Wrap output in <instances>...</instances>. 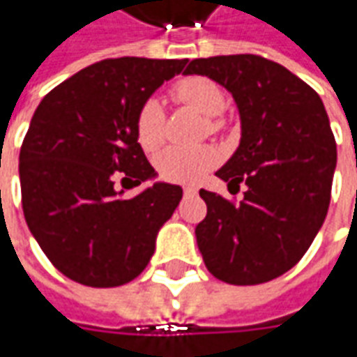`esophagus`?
I'll return each instance as SVG.
<instances>
[{"label": "esophagus", "instance_id": "34e87169", "mask_svg": "<svg viewBox=\"0 0 357 357\" xmlns=\"http://www.w3.org/2000/svg\"><path fill=\"white\" fill-rule=\"evenodd\" d=\"M183 190H185L186 197H192V195H197V188H195V186H185Z\"/></svg>", "mask_w": 357, "mask_h": 357}]
</instances>
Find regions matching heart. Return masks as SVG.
I'll list each match as a JSON object with an SVG mask.
<instances>
[{
	"instance_id": "b5f03b06",
	"label": "heart",
	"mask_w": 357,
	"mask_h": 357,
	"mask_svg": "<svg viewBox=\"0 0 357 357\" xmlns=\"http://www.w3.org/2000/svg\"><path fill=\"white\" fill-rule=\"evenodd\" d=\"M172 97L197 109L204 117H216L225 109L220 87L206 77H186L172 87ZM211 129H218V121H211ZM137 139L144 151H155L162 141V105L158 99H146L137 115ZM218 151L213 146L181 149L171 146L155 158L158 174L171 183H197L216 167Z\"/></svg>"
}]
</instances>
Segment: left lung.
Instances as JSON below:
<instances>
[{"label": "left lung", "instance_id": "obj_1", "mask_svg": "<svg viewBox=\"0 0 357 357\" xmlns=\"http://www.w3.org/2000/svg\"><path fill=\"white\" fill-rule=\"evenodd\" d=\"M185 75L222 85L240 115L238 149L216 176L246 192L232 204L200 188L206 216L195 234L202 260L227 284L274 280L306 254L330 206L337 153L322 99L258 55L195 59Z\"/></svg>", "mask_w": 357, "mask_h": 357}]
</instances>
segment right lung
<instances>
[{
    "label": "right lung",
    "instance_id": "1",
    "mask_svg": "<svg viewBox=\"0 0 357 357\" xmlns=\"http://www.w3.org/2000/svg\"><path fill=\"white\" fill-rule=\"evenodd\" d=\"M186 63L105 59L63 81L35 109L20 153L23 214L67 278L93 288L123 286L153 258L183 188L155 181L125 199L114 178L123 176V185L157 178L137 139V115Z\"/></svg>",
    "mask_w": 357,
    "mask_h": 357
}]
</instances>
